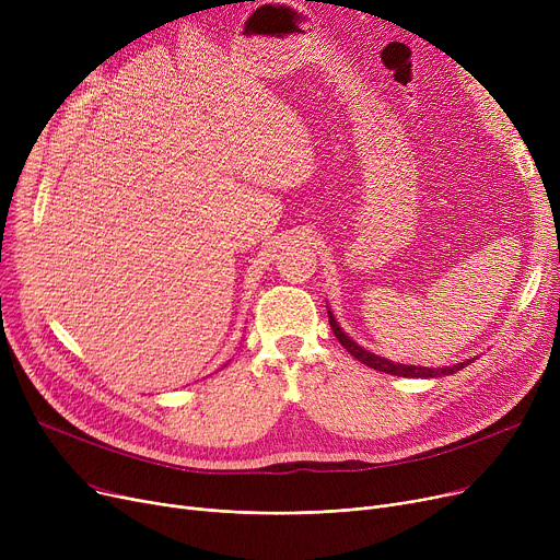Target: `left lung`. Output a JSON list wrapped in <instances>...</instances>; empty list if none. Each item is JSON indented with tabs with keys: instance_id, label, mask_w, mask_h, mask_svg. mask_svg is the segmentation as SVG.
Segmentation results:
<instances>
[{
	"instance_id": "1",
	"label": "left lung",
	"mask_w": 560,
	"mask_h": 560,
	"mask_svg": "<svg viewBox=\"0 0 560 560\" xmlns=\"http://www.w3.org/2000/svg\"><path fill=\"white\" fill-rule=\"evenodd\" d=\"M329 325H331V331L336 334V338L340 340V345L349 351L351 357L354 359H359L363 365H368V368H374V370H378V372H386V374H395V376H447V374H454V372H458V370H463L465 365H469V361H465V363H456V365H445V368H418V365H401V363H393V361H388V359H381V357H376V354H372V351H365L363 347H359L354 340H351L340 327H338V322H336V317L331 315V311H329Z\"/></svg>"
}]
</instances>
